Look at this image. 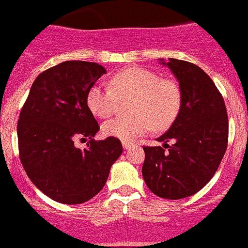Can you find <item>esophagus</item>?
<instances>
[{"mask_svg": "<svg viewBox=\"0 0 248 248\" xmlns=\"http://www.w3.org/2000/svg\"><path fill=\"white\" fill-rule=\"evenodd\" d=\"M132 146H133V144L129 143V142H124V143H122V147H124V149H129Z\"/></svg>", "mask_w": 248, "mask_h": 248, "instance_id": "esophagus-1", "label": "esophagus"}]
</instances>
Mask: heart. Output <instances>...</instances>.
Here are the masks:
<instances>
[{
  "mask_svg": "<svg viewBox=\"0 0 248 248\" xmlns=\"http://www.w3.org/2000/svg\"><path fill=\"white\" fill-rule=\"evenodd\" d=\"M110 89L93 85L86 95V106L93 116L106 120L116 112L117 99H132L128 106L131 117L116 119L102 126L108 137L131 142L155 127L164 129L177 119L182 106V93L173 80L160 79L155 71L142 66H129L110 79Z\"/></svg>",
  "mask_w": 248,
  "mask_h": 248,
  "instance_id": "heart-1",
  "label": "heart"
}]
</instances>
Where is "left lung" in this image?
<instances>
[{
  "mask_svg": "<svg viewBox=\"0 0 248 248\" xmlns=\"http://www.w3.org/2000/svg\"><path fill=\"white\" fill-rule=\"evenodd\" d=\"M159 63L179 82L182 106L168 131L157 138L169 149L143 147L142 174L152 193L178 200L198 193L214 177L227 148L229 120L221 93L202 68L173 58Z\"/></svg>",
  "mask_w": 248,
  "mask_h": 248,
  "instance_id": "1",
  "label": "left lung"
}]
</instances>
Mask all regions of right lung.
Instances as JSON below:
<instances>
[{
    "instance_id": "1",
    "label": "right lung",
    "mask_w": 248,
    "mask_h": 248,
    "mask_svg": "<svg viewBox=\"0 0 248 248\" xmlns=\"http://www.w3.org/2000/svg\"><path fill=\"white\" fill-rule=\"evenodd\" d=\"M106 69L97 63L68 60L38 75L19 113V158L33 184L62 204L88 202L100 193L122 153L120 140H95L99 124L86 95ZM77 138H90L77 149Z\"/></svg>"
}]
</instances>
